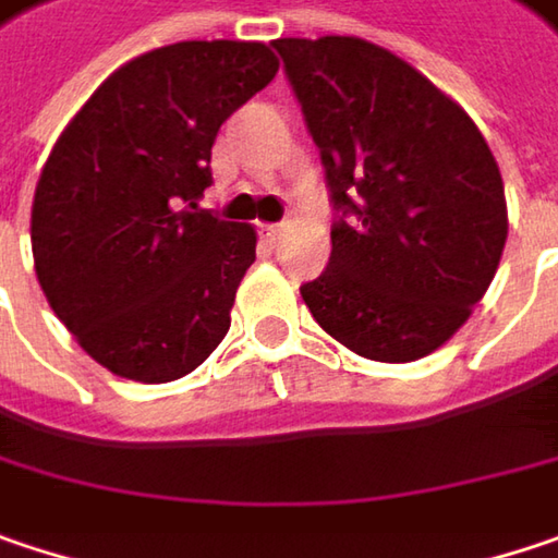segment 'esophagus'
<instances>
[{"mask_svg": "<svg viewBox=\"0 0 558 558\" xmlns=\"http://www.w3.org/2000/svg\"><path fill=\"white\" fill-rule=\"evenodd\" d=\"M282 234H286V225H263V238H266L269 244L282 241Z\"/></svg>", "mask_w": 558, "mask_h": 558, "instance_id": "34e87169", "label": "esophagus"}]
</instances>
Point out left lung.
<instances>
[{
	"label": "left lung",
	"instance_id": "obj_1",
	"mask_svg": "<svg viewBox=\"0 0 558 558\" xmlns=\"http://www.w3.org/2000/svg\"><path fill=\"white\" fill-rule=\"evenodd\" d=\"M272 47L342 209L330 266L301 299L362 359L432 355L470 320L505 251L493 148L458 100L372 40L327 34Z\"/></svg>",
	"mask_w": 558,
	"mask_h": 558
}]
</instances>
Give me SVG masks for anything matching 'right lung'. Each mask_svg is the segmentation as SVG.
Segmentation results:
<instances>
[{
	"label": "right lung",
	"instance_id": "1",
	"mask_svg": "<svg viewBox=\"0 0 558 558\" xmlns=\"http://www.w3.org/2000/svg\"><path fill=\"white\" fill-rule=\"evenodd\" d=\"M276 72L259 40L158 47L110 72L53 145L31 206L37 282L117 378H183L228 333L257 228L182 203L196 209L219 126Z\"/></svg>",
	"mask_w": 558,
	"mask_h": 558
}]
</instances>
